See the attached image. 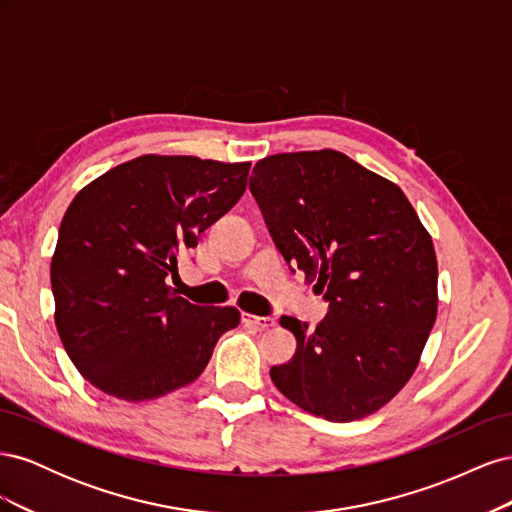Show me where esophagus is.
<instances>
[{"label": "esophagus", "instance_id": "obj_1", "mask_svg": "<svg viewBox=\"0 0 512 512\" xmlns=\"http://www.w3.org/2000/svg\"><path fill=\"white\" fill-rule=\"evenodd\" d=\"M241 320H243V324H250V327H256V329H260V331H265V329L275 327V320H273V318H267V316L241 314Z\"/></svg>", "mask_w": 512, "mask_h": 512}]
</instances>
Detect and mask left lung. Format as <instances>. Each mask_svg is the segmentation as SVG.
<instances>
[{
    "label": "left lung",
    "mask_w": 512,
    "mask_h": 512,
    "mask_svg": "<svg viewBox=\"0 0 512 512\" xmlns=\"http://www.w3.org/2000/svg\"><path fill=\"white\" fill-rule=\"evenodd\" d=\"M250 190L284 260L329 301L314 331L282 316L297 352L271 367L273 384L327 421L374 414L404 389L436 322L429 232L393 181L333 149L260 160Z\"/></svg>",
    "instance_id": "1"
}]
</instances>
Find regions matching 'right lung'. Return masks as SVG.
Wrapping results in <instances>:
<instances>
[{
  "label": "right lung",
  "instance_id": "add662e5",
  "mask_svg": "<svg viewBox=\"0 0 512 512\" xmlns=\"http://www.w3.org/2000/svg\"><path fill=\"white\" fill-rule=\"evenodd\" d=\"M250 162L141 156L74 196L51 260L55 324L70 361L106 395L149 401L194 382L235 307L179 297V254L243 196Z\"/></svg>",
  "mask_w": 512,
  "mask_h": 512
}]
</instances>
